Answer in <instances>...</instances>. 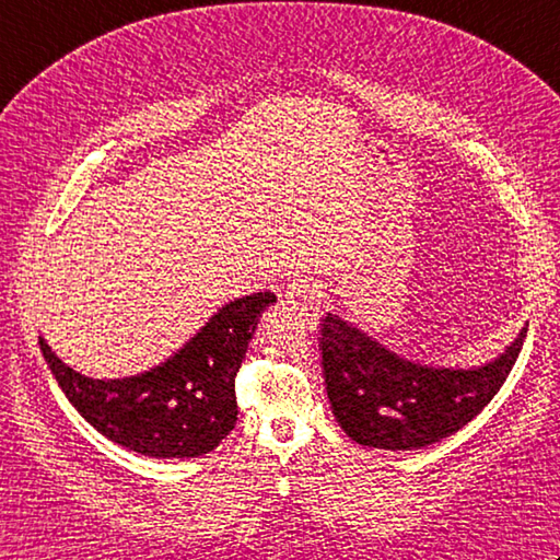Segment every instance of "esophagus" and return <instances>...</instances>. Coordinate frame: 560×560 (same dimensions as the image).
Returning <instances> with one entry per match:
<instances>
[{"instance_id": "1", "label": "esophagus", "mask_w": 560, "mask_h": 560, "mask_svg": "<svg viewBox=\"0 0 560 560\" xmlns=\"http://www.w3.org/2000/svg\"><path fill=\"white\" fill-rule=\"evenodd\" d=\"M287 299L295 307H303V311L311 313V317H317L319 313H323L327 293L319 281L301 277V279H293V283H289Z\"/></svg>"}]
</instances>
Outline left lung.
<instances>
[{"label": "left lung", "mask_w": 560, "mask_h": 560, "mask_svg": "<svg viewBox=\"0 0 560 560\" xmlns=\"http://www.w3.org/2000/svg\"><path fill=\"white\" fill-rule=\"evenodd\" d=\"M527 325L493 361L423 365L389 351L349 319H323V368L331 413L351 440L377 450H421L467 425L513 371Z\"/></svg>", "instance_id": "left-lung-1"}]
</instances>
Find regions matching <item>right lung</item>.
<instances>
[{
	"label": "right lung",
	"instance_id": "1",
	"mask_svg": "<svg viewBox=\"0 0 560 560\" xmlns=\"http://www.w3.org/2000/svg\"><path fill=\"white\" fill-rule=\"evenodd\" d=\"M271 303L269 291L225 303L171 359L129 377L81 375L43 337L40 351L71 407L101 435L147 457H201L235 428V375Z\"/></svg>",
	"mask_w": 560,
	"mask_h": 560
}]
</instances>
